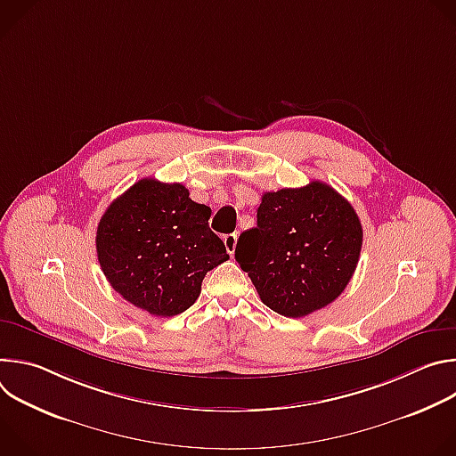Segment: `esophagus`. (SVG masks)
<instances>
[{"label":"esophagus","instance_id":"34e87169","mask_svg":"<svg viewBox=\"0 0 456 456\" xmlns=\"http://www.w3.org/2000/svg\"><path fill=\"white\" fill-rule=\"evenodd\" d=\"M236 241H238V236L236 234H227L224 236V243H225V248L227 252L232 256L234 254V248H236Z\"/></svg>","mask_w":456,"mask_h":456}]
</instances>
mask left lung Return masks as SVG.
<instances>
[{
  "label": "left lung",
  "instance_id": "obj_1",
  "mask_svg": "<svg viewBox=\"0 0 456 456\" xmlns=\"http://www.w3.org/2000/svg\"><path fill=\"white\" fill-rule=\"evenodd\" d=\"M361 247L362 227L352 204L314 180L265 192L257 225L240 234L234 257L269 308L305 317L341 296Z\"/></svg>",
  "mask_w": 456,
  "mask_h": 456
}]
</instances>
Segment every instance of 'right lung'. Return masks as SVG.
Segmentation results:
<instances>
[{"mask_svg":"<svg viewBox=\"0 0 456 456\" xmlns=\"http://www.w3.org/2000/svg\"><path fill=\"white\" fill-rule=\"evenodd\" d=\"M211 209L182 183L142 178L115 199L97 225V257L110 285L132 305L171 317L199 299L209 271L227 262L209 229Z\"/></svg>","mask_w":456,"mask_h":456,"instance_id":"add662e5","label":"right lung"}]
</instances>
